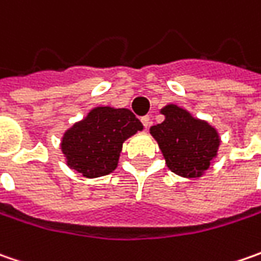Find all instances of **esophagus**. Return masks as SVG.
Returning <instances> with one entry per match:
<instances>
[{"instance_id":"esophagus-1","label":"esophagus","mask_w":261,"mask_h":261,"mask_svg":"<svg viewBox=\"0 0 261 261\" xmlns=\"http://www.w3.org/2000/svg\"><path fill=\"white\" fill-rule=\"evenodd\" d=\"M141 122H142V125L145 126V129H148V127L151 126V123H152L151 119H149V116H142V117H141Z\"/></svg>"}]
</instances>
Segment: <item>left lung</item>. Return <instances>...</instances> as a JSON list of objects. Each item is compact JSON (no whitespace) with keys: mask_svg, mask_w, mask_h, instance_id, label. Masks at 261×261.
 Segmentation results:
<instances>
[{"mask_svg":"<svg viewBox=\"0 0 261 261\" xmlns=\"http://www.w3.org/2000/svg\"><path fill=\"white\" fill-rule=\"evenodd\" d=\"M161 115L166 117L164 122L151 126L149 132L158 142L167 167L186 178L203 175L218 155V130L175 105L163 107Z\"/></svg>","mask_w":261,"mask_h":261,"instance_id":"obj_1","label":"left lung"}]
</instances>
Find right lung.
Instances as JSON below:
<instances>
[{"instance_id":"right-lung-1","label":"right lung","mask_w":261,"mask_h":261,"mask_svg":"<svg viewBox=\"0 0 261 261\" xmlns=\"http://www.w3.org/2000/svg\"><path fill=\"white\" fill-rule=\"evenodd\" d=\"M142 129L129 109L94 107L62 136L66 166L87 178L110 174L117 167L123 142Z\"/></svg>"}]
</instances>
